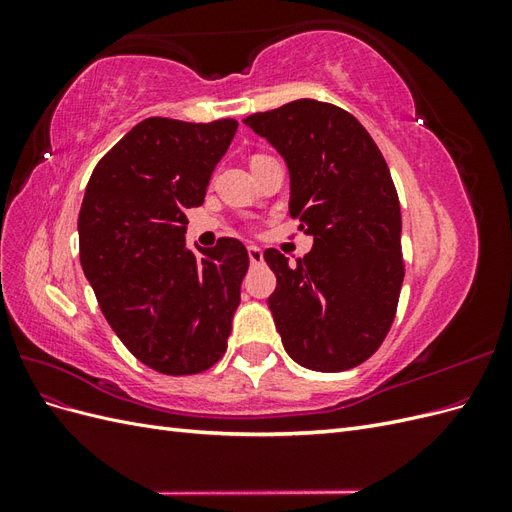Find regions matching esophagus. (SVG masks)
Returning a JSON list of instances; mask_svg holds the SVG:
<instances>
[{
	"label": "esophagus",
	"mask_w": 512,
	"mask_h": 512,
	"mask_svg": "<svg viewBox=\"0 0 512 512\" xmlns=\"http://www.w3.org/2000/svg\"><path fill=\"white\" fill-rule=\"evenodd\" d=\"M247 256H250L252 265H262V250H260V247H256V245L247 247Z\"/></svg>",
	"instance_id": "esophagus-1"
}]
</instances>
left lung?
I'll list each match as a JSON object with an SVG mask.
<instances>
[{
  "label": "left lung",
  "mask_w": 512,
  "mask_h": 512,
  "mask_svg": "<svg viewBox=\"0 0 512 512\" xmlns=\"http://www.w3.org/2000/svg\"><path fill=\"white\" fill-rule=\"evenodd\" d=\"M280 151L290 173V215L314 247L277 277L269 309L290 359L314 371L367 361L395 320L404 258L397 190L359 119L318 100H294L243 119Z\"/></svg>",
  "instance_id": "obj_1"
}]
</instances>
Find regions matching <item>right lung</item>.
<instances>
[{
	"mask_svg": "<svg viewBox=\"0 0 512 512\" xmlns=\"http://www.w3.org/2000/svg\"><path fill=\"white\" fill-rule=\"evenodd\" d=\"M239 123L149 117L91 173L79 252L104 318L138 361L190 376L222 359L250 256L241 241L185 247V211L200 207Z\"/></svg>",
	"mask_w": 512,
	"mask_h": 512,
	"instance_id": "add662e5",
	"label": "right lung"
}]
</instances>
